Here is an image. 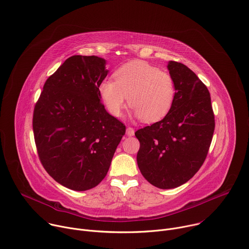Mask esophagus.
Returning a JSON list of instances; mask_svg holds the SVG:
<instances>
[{"label":"esophagus","instance_id":"obj_1","mask_svg":"<svg viewBox=\"0 0 249 249\" xmlns=\"http://www.w3.org/2000/svg\"><path fill=\"white\" fill-rule=\"evenodd\" d=\"M126 135L127 136H133L134 135V129L132 127H127L126 128Z\"/></svg>","mask_w":249,"mask_h":249}]
</instances>
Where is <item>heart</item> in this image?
<instances>
[{
    "mask_svg": "<svg viewBox=\"0 0 249 249\" xmlns=\"http://www.w3.org/2000/svg\"><path fill=\"white\" fill-rule=\"evenodd\" d=\"M115 82L104 80L99 86L100 96L108 112L121 117L128 105L135 118L154 123L166 117L171 110L176 86L172 76L145 61L133 60L114 73Z\"/></svg>",
    "mask_w": 249,
    "mask_h": 249,
    "instance_id": "b5f03b06",
    "label": "heart"
}]
</instances>
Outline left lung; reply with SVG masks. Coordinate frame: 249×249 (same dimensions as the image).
I'll use <instances>...</instances> for the list:
<instances>
[{"mask_svg":"<svg viewBox=\"0 0 249 249\" xmlns=\"http://www.w3.org/2000/svg\"><path fill=\"white\" fill-rule=\"evenodd\" d=\"M176 98L163 120L135 131L136 160L143 177L159 189L185 184L203 165L214 130L210 92L186 65L169 61Z\"/></svg>","mask_w":249,"mask_h":249,"instance_id":"1","label":"left lung"}]
</instances>
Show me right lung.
Listing matches in <instances>:
<instances>
[{"mask_svg": "<svg viewBox=\"0 0 249 249\" xmlns=\"http://www.w3.org/2000/svg\"><path fill=\"white\" fill-rule=\"evenodd\" d=\"M106 60L74 55L45 82L33 128L46 172L60 185L86 191L107 175L125 125L101 103Z\"/></svg>", "mask_w": 249, "mask_h": 249, "instance_id": "obj_1", "label": "right lung"}]
</instances>
